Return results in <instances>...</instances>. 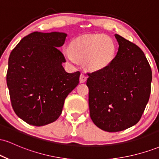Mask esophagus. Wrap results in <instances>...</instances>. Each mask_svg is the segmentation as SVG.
<instances>
[{
  "label": "esophagus",
  "instance_id": "obj_1",
  "mask_svg": "<svg viewBox=\"0 0 159 159\" xmlns=\"http://www.w3.org/2000/svg\"><path fill=\"white\" fill-rule=\"evenodd\" d=\"M87 76L85 75L84 74H81V75H80V78H79V80H80V82L81 83H84V82L87 81Z\"/></svg>",
  "mask_w": 159,
  "mask_h": 159
}]
</instances>
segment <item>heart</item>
<instances>
[{
    "label": "heart",
    "instance_id": "b5f03b06",
    "mask_svg": "<svg viewBox=\"0 0 159 159\" xmlns=\"http://www.w3.org/2000/svg\"><path fill=\"white\" fill-rule=\"evenodd\" d=\"M116 47L112 38L104 34L83 36L76 38L70 48L63 50L66 59L72 64L83 61V64L91 71L106 68L114 61Z\"/></svg>",
    "mask_w": 159,
    "mask_h": 159
}]
</instances>
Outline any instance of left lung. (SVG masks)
I'll list each match as a JSON object with an SVG mask.
<instances>
[{
  "mask_svg": "<svg viewBox=\"0 0 159 159\" xmlns=\"http://www.w3.org/2000/svg\"><path fill=\"white\" fill-rule=\"evenodd\" d=\"M117 54L106 68L87 73L90 115L109 132L125 130L141 118L151 93L152 70L143 51L118 34Z\"/></svg>",
  "mask_w": 159,
  "mask_h": 159,
  "instance_id": "8db88e82",
  "label": "left lung"
}]
</instances>
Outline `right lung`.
Segmentation results:
<instances>
[{
    "label": "right lung",
    "mask_w": 159,
    "mask_h": 159,
    "mask_svg": "<svg viewBox=\"0 0 159 159\" xmlns=\"http://www.w3.org/2000/svg\"><path fill=\"white\" fill-rule=\"evenodd\" d=\"M65 33L34 32L10 53L7 73L12 108L21 120L36 126L55 121L65 98L79 83L80 72L68 73L66 59L57 48Z\"/></svg>",
    "instance_id": "1"
}]
</instances>
